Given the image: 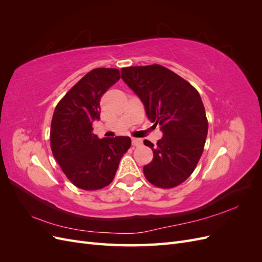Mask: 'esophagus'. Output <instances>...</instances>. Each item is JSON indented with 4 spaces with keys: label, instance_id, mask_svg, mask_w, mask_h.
<instances>
[{
    "label": "esophagus",
    "instance_id": "esophagus-1",
    "mask_svg": "<svg viewBox=\"0 0 262 262\" xmlns=\"http://www.w3.org/2000/svg\"><path fill=\"white\" fill-rule=\"evenodd\" d=\"M142 143H143V141L140 140V139H132V145L133 146H140L142 145Z\"/></svg>",
    "mask_w": 262,
    "mask_h": 262
}]
</instances>
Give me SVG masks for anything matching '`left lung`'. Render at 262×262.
Wrapping results in <instances>:
<instances>
[{"label":"left lung","instance_id":"1","mask_svg":"<svg viewBox=\"0 0 262 262\" xmlns=\"http://www.w3.org/2000/svg\"><path fill=\"white\" fill-rule=\"evenodd\" d=\"M121 78L143 102L147 118L161 125L156 145L145 140L153 160L146 179L156 187L172 188L193 172L203 152L208 120L199 93L184 78L162 66L121 69Z\"/></svg>","mask_w":262,"mask_h":262}]
</instances>
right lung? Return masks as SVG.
<instances>
[{"instance_id":"add662e5","label":"right lung","mask_w":262,"mask_h":262,"mask_svg":"<svg viewBox=\"0 0 262 262\" xmlns=\"http://www.w3.org/2000/svg\"><path fill=\"white\" fill-rule=\"evenodd\" d=\"M120 78L118 69H94L78 81L54 109L50 145L55 161L73 185L97 190L113 181L129 137L99 139L92 133L100 117V98Z\"/></svg>"}]
</instances>
